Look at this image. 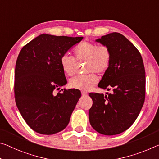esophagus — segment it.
I'll use <instances>...</instances> for the list:
<instances>
[{"instance_id":"1","label":"esophagus","mask_w":159,"mask_h":159,"mask_svg":"<svg viewBox=\"0 0 159 159\" xmlns=\"http://www.w3.org/2000/svg\"><path fill=\"white\" fill-rule=\"evenodd\" d=\"M81 94H82L83 96H85V95H86L88 94V93L87 92H85V91H82L81 92Z\"/></svg>"}]
</instances>
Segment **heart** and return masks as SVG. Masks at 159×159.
<instances>
[{"mask_svg": "<svg viewBox=\"0 0 159 159\" xmlns=\"http://www.w3.org/2000/svg\"><path fill=\"white\" fill-rule=\"evenodd\" d=\"M75 58L69 54H64L60 58L61 67L65 74L72 75L75 73L77 61H86L85 71L88 74L77 75L69 80L72 89L89 90L98 81V78L93 72L103 74L110 66L112 55L109 47L105 44H97L93 42H83L74 47Z\"/></svg>", "mask_w": 159, "mask_h": 159, "instance_id": "obj_1", "label": "heart"}]
</instances>
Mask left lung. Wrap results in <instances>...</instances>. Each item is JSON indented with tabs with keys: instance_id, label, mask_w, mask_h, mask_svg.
<instances>
[{
	"instance_id": "obj_1",
	"label": "left lung",
	"mask_w": 159,
	"mask_h": 159,
	"mask_svg": "<svg viewBox=\"0 0 159 159\" xmlns=\"http://www.w3.org/2000/svg\"><path fill=\"white\" fill-rule=\"evenodd\" d=\"M96 42L109 47L112 55L98 87L112 93H89L93 100L89 121L100 134L115 135L129 129L142 110L146 93L144 66L139 50L122 34L112 32Z\"/></svg>"
}]
</instances>
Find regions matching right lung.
I'll return each instance as SVG.
<instances>
[{"label":"right lung","mask_w":159,"mask_h":159,"mask_svg":"<svg viewBox=\"0 0 159 159\" xmlns=\"http://www.w3.org/2000/svg\"><path fill=\"white\" fill-rule=\"evenodd\" d=\"M83 37L43 34L22 48L15 70L14 93L17 108L29 127L42 134L64 129L81 93L55 90L66 84L60 58Z\"/></svg>","instance_id":"obj_1"}]
</instances>
